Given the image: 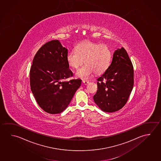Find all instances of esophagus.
I'll list each match as a JSON object with an SVG mask.
<instances>
[{
  "label": "esophagus",
  "mask_w": 161,
  "mask_h": 161,
  "mask_svg": "<svg viewBox=\"0 0 161 161\" xmlns=\"http://www.w3.org/2000/svg\"><path fill=\"white\" fill-rule=\"evenodd\" d=\"M82 83L84 85H87L89 84V81H82Z\"/></svg>",
  "instance_id": "obj_1"
}]
</instances>
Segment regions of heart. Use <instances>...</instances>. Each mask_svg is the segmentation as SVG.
Listing matches in <instances>:
<instances>
[{
    "mask_svg": "<svg viewBox=\"0 0 161 161\" xmlns=\"http://www.w3.org/2000/svg\"><path fill=\"white\" fill-rule=\"evenodd\" d=\"M68 65L77 69L84 62V66L76 72V76L87 80L94 73L101 74L106 71L112 59L109 47L92 41H85L76 46L75 50L69 51L66 56Z\"/></svg>",
    "mask_w": 161,
    "mask_h": 161,
    "instance_id": "obj_1",
    "label": "heart"
}]
</instances>
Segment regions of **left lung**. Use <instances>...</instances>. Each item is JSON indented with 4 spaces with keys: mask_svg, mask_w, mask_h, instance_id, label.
<instances>
[{
    "mask_svg": "<svg viewBox=\"0 0 161 161\" xmlns=\"http://www.w3.org/2000/svg\"><path fill=\"white\" fill-rule=\"evenodd\" d=\"M97 81L98 90L93 97L96 104L107 113L120 110L127 103L134 83L132 63L123 47L114 53L111 64Z\"/></svg>",
    "mask_w": 161,
    "mask_h": 161,
    "instance_id": "obj_1",
    "label": "left lung"
}]
</instances>
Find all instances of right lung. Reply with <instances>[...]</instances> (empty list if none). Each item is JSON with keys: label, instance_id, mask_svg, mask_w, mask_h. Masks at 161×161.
Instances as JSON below:
<instances>
[{"label": "right lung", "instance_id": "1", "mask_svg": "<svg viewBox=\"0 0 161 161\" xmlns=\"http://www.w3.org/2000/svg\"><path fill=\"white\" fill-rule=\"evenodd\" d=\"M68 50L58 40L46 43L37 51L30 71V84L38 104L46 113L57 114L68 107L81 84L73 76L66 56Z\"/></svg>", "mask_w": 161, "mask_h": 161}]
</instances>
